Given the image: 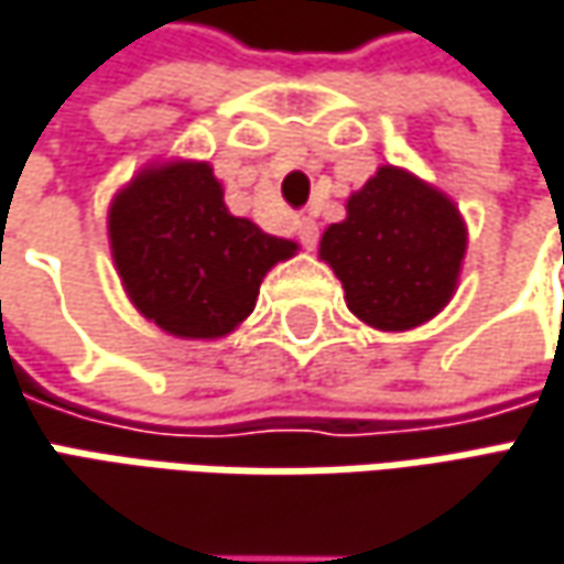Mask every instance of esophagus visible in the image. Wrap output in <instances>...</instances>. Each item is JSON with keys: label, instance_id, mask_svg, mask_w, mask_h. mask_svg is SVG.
Returning <instances> with one entry per match:
<instances>
[{"label": "esophagus", "instance_id": "34e87169", "mask_svg": "<svg viewBox=\"0 0 564 564\" xmlns=\"http://www.w3.org/2000/svg\"><path fill=\"white\" fill-rule=\"evenodd\" d=\"M296 236H300V242H303L306 249H315V246H318V224H315L312 217H300V220H296Z\"/></svg>", "mask_w": 564, "mask_h": 564}]
</instances>
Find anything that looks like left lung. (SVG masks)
<instances>
[{
    "label": "left lung",
    "mask_w": 564,
    "mask_h": 564,
    "mask_svg": "<svg viewBox=\"0 0 564 564\" xmlns=\"http://www.w3.org/2000/svg\"><path fill=\"white\" fill-rule=\"evenodd\" d=\"M467 249L464 220L423 180L381 166L347 202V220L322 236V258L356 318L381 330L429 322L452 300Z\"/></svg>",
    "instance_id": "left-lung-1"
}]
</instances>
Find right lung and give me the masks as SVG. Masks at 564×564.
<instances>
[{
	"instance_id": "right-lung-1",
	"label": "right lung",
	"mask_w": 564,
	"mask_h": 564,
	"mask_svg": "<svg viewBox=\"0 0 564 564\" xmlns=\"http://www.w3.org/2000/svg\"><path fill=\"white\" fill-rule=\"evenodd\" d=\"M110 246L138 312L176 337L230 334L264 274L296 252L227 210L208 163H163L132 180L112 202Z\"/></svg>"
}]
</instances>
